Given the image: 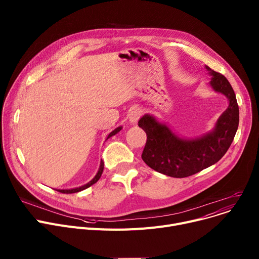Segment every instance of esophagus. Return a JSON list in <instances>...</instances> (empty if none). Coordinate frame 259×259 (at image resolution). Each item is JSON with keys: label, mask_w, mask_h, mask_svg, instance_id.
Segmentation results:
<instances>
[{"label": "esophagus", "mask_w": 259, "mask_h": 259, "mask_svg": "<svg viewBox=\"0 0 259 259\" xmlns=\"http://www.w3.org/2000/svg\"><path fill=\"white\" fill-rule=\"evenodd\" d=\"M143 114V111L142 109L140 108H135V109H132L129 113V120L131 123H136L137 120L140 119V117L142 116Z\"/></svg>", "instance_id": "34e87169"}]
</instances>
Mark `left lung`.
I'll return each instance as SVG.
<instances>
[{
    "label": "left lung",
    "instance_id": "8db88e82",
    "mask_svg": "<svg viewBox=\"0 0 259 259\" xmlns=\"http://www.w3.org/2000/svg\"><path fill=\"white\" fill-rule=\"evenodd\" d=\"M206 68L212 76L210 85L213 90L229 99V106L219 117L212 132L200 139L187 141L180 139L152 115L146 114L139 120V126L147 133L142 158L158 173L174 178L197 174L218 162L233 142L239 122L234 91L225 76L208 66Z\"/></svg>",
    "mask_w": 259,
    "mask_h": 259
}]
</instances>
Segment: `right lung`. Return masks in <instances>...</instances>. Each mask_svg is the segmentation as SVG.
Returning <instances> with one entry per match:
<instances>
[{
  "label": "right lung",
  "instance_id": "add662e5",
  "mask_svg": "<svg viewBox=\"0 0 259 259\" xmlns=\"http://www.w3.org/2000/svg\"><path fill=\"white\" fill-rule=\"evenodd\" d=\"M120 129H122V127H117V128H116V129H114L112 132H110V133H109V135L107 136V140L109 139V137H111V136H113L114 134H116L118 131H120ZM103 169H104V162H103V160H101L100 168H99V170H98L97 175H96V176H95V178H94L92 181H90L88 184H85V185L80 186V187H77V188H73V189H57V191H58V192H60V193H62V194H74V193L81 192V191H83V189L89 188L90 186H92L93 184H95V183H96V182L101 178L102 173H103Z\"/></svg>",
  "mask_w": 259,
  "mask_h": 259
}]
</instances>
